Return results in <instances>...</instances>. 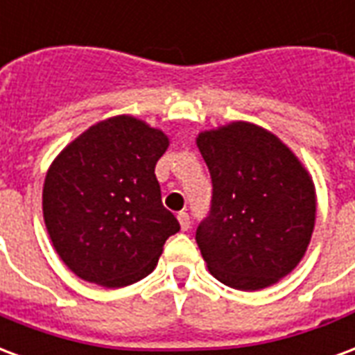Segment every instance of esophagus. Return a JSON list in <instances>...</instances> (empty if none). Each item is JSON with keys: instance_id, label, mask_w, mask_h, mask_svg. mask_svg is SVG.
Listing matches in <instances>:
<instances>
[{"instance_id": "esophagus-1", "label": "esophagus", "mask_w": 355, "mask_h": 355, "mask_svg": "<svg viewBox=\"0 0 355 355\" xmlns=\"http://www.w3.org/2000/svg\"><path fill=\"white\" fill-rule=\"evenodd\" d=\"M177 218H178V224H180V230H182V231L190 230L191 222H190V216H188V212H184V211L178 212Z\"/></svg>"}]
</instances>
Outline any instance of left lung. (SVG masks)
I'll list each match as a JSON object with an SVG mask.
<instances>
[{"label":"left lung","instance_id":"1","mask_svg":"<svg viewBox=\"0 0 355 355\" xmlns=\"http://www.w3.org/2000/svg\"><path fill=\"white\" fill-rule=\"evenodd\" d=\"M196 143L212 178L211 214L196 231L209 271L235 290L277 284L311 244V173L288 144L252 122L201 131Z\"/></svg>","mask_w":355,"mask_h":355}]
</instances>
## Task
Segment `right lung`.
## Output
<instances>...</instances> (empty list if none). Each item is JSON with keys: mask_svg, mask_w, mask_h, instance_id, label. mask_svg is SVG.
<instances>
[{"mask_svg": "<svg viewBox=\"0 0 355 355\" xmlns=\"http://www.w3.org/2000/svg\"><path fill=\"white\" fill-rule=\"evenodd\" d=\"M169 146L164 131L118 114L90 125L51 164L43 218L69 271L103 288L148 277L180 225L154 175Z\"/></svg>", "mask_w": 355, "mask_h": 355, "instance_id": "obj_1", "label": "right lung"}]
</instances>
